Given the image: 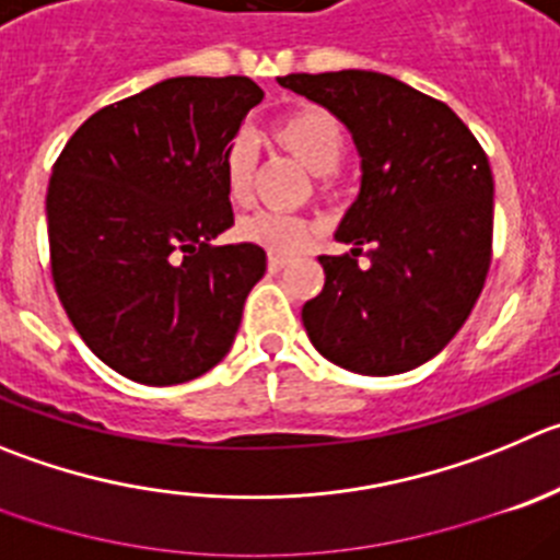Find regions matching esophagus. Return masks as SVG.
<instances>
[{
	"label": "esophagus",
	"mask_w": 560,
	"mask_h": 560,
	"mask_svg": "<svg viewBox=\"0 0 560 560\" xmlns=\"http://www.w3.org/2000/svg\"><path fill=\"white\" fill-rule=\"evenodd\" d=\"M287 262H290L287 256H281V254H268V270H270V273H279V270H284Z\"/></svg>",
	"instance_id": "esophagus-1"
}]
</instances>
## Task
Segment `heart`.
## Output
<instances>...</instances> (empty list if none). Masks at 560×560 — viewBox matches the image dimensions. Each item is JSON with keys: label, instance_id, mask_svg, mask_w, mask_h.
Returning a JSON list of instances; mask_svg holds the SVG:
<instances>
[{"label": "heart", "instance_id": "1", "mask_svg": "<svg viewBox=\"0 0 560 560\" xmlns=\"http://www.w3.org/2000/svg\"><path fill=\"white\" fill-rule=\"evenodd\" d=\"M276 143L290 151L304 168L317 174L320 190H331L337 179V168L342 165L348 151V132L337 115L317 104H304L290 113L279 115L270 127ZM256 156L248 140H234L223 156V176L226 190L234 203H248L254 192ZM240 237L254 243L270 254H292L310 240L312 226L304 218L279 215V212H256L240 223Z\"/></svg>", "mask_w": 560, "mask_h": 560}]
</instances>
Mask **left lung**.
<instances>
[{"label":"left lung","mask_w":560,"mask_h":560,"mask_svg":"<svg viewBox=\"0 0 560 560\" xmlns=\"http://www.w3.org/2000/svg\"><path fill=\"white\" fill-rule=\"evenodd\" d=\"M279 85L331 109L362 154V190L337 232L353 250L320 256L326 284L301 312L306 334L351 373L420 368L456 337L489 273V156L445 102L395 77L326 71Z\"/></svg>","instance_id":"1"}]
</instances>
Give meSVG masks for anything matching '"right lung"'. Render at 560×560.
<instances>
[{"label":"right lung","instance_id":"add662e5","mask_svg":"<svg viewBox=\"0 0 560 560\" xmlns=\"http://www.w3.org/2000/svg\"><path fill=\"white\" fill-rule=\"evenodd\" d=\"M262 98L248 77H174L93 113L57 156L51 281L124 378L185 384L232 348L265 250L212 240L234 223L223 156Z\"/></svg>","mask_w":560,"mask_h":560}]
</instances>
